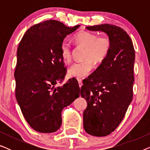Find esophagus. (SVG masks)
Here are the masks:
<instances>
[{"instance_id":"1","label":"esophagus","mask_w":150,"mask_h":150,"mask_svg":"<svg viewBox=\"0 0 150 150\" xmlns=\"http://www.w3.org/2000/svg\"><path fill=\"white\" fill-rule=\"evenodd\" d=\"M77 80H78V82H79V87H80V88H81V87H82V85H83V83H82V79H77Z\"/></svg>"}]
</instances>
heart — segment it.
Listing matches in <instances>:
<instances>
[{
	"mask_svg": "<svg viewBox=\"0 0 150 150\" xmlns=\"http://www.w3.org/2000/svg\"><path fill=\"white\" fill-rule=\"evenodd\" d=\"M73 40L76 44L85 47V60L74 63L68 69L69 76L83 78L89 74L93 68V62L99 64L105 60L111 49L112 43L107 36L98 37L96 33L83 30L74 36ZM60 54L63 61L69 63L71 59V45L63 41L60 47Z\"/></svg>",
	"mask_w": 150,
	"mask_h": 150,
	"instance_id": "obj_1",
	"label": "heart"
}]
</instances>
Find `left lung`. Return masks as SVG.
<instances>
[{"mask_svg": "<svg viewBox=\"0 0 150 150\" xmlns=\"http://www.w3.org/2000/svg\"><path fill=\"white\" fill-rule=\"evenodd\" d=\"M86 28L106 33L112 43L107 57L81 88L87 102L84 129L93 136L104 137L117 128L132 102L134 49L128 33L119 26L104 24Z\"/></svg>", "mask_w": 150, "mask_h": 150, "instance_id": "left-lung-1", "label": "left lung"}]
</instances>
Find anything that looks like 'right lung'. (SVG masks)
<instances>
[{"label":"right lung","instance_id":"1","mask_svg":"<svg viewBox=\"0 0 150 150\" xmlns=\"http://www.w3.org/2000/svg\"><path fill=\"white\" fill-rule=\"evenodd\" d=\"M79 26L67 27L57 20H46L28 28L18 47L16 98L26 121L38 132L59 130L62 110L80 96L76 79L57 86L66 74L61 44Z\"/></svg>","mask_w":150,"mask_h":150}]
</instances>
